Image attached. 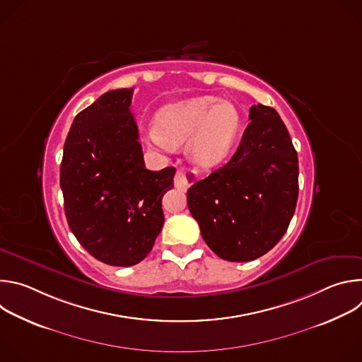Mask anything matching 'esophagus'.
I'll return each instance as SVG.
<instances>
[{
  "label": "esophagus",
  "instance_id": "34e87169",
  "mask_svg": "<svg viewBox=\"0 0 362 362\" xmlns=\"http://www.w3.org/2000/svg\"><path fill=\"white\" fill-rule=\"evenodd\" d=\"M197 179L194 170H177L175 176V186L180 190H187Z\"/></svg>",
  "mask_w": 362,
  "mask_h": 362
}]
</instances>
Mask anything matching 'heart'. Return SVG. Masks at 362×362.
I'll use <instances>...</instances> for the list:
<instances>
[{
	"label": "heart",
	"mask_w": 362,
	"mask_h": 362,
	"mask_svg": "<svg viewBox=\"0 0 362 362\" xmlns=\"http://www.w3.org/2000/svg\"><path fill=\"white\" fill-rule=\"evenodd\" d=\"M240 122L232 101L214 95L193 97L163 107L148 140L160 148L187 143V154L196 165L214 168L229 154Z\"/></svg>",
	"instance_id": "heart-1"
}]
</instances>
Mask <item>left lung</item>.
<instances>
[{
	"label": "left lung",
	"mask_w": 362,
	"mask_h": 362,
	"mask_svg": "<svg viewBox=\"0 0 362 362\" xmlns=\"http://www.w3.org/2000/svg\"><path fill=\"white\" fill-rule=\"evenodd\" d=\"M232 159L187 190L202 238L225 261L249 262L285 235L298 200V154L275 109L257 105Z\"/></svg>",
	"instance_id": "left-lung-1"
}]
</instances>
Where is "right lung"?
Returning a JSON list of instances; mask_svg holds the SVG:
<instances>
[{
	"instance_id": "obj_1",
	"label": "right lung",
	"mask_w": 362,
	"mask_h": 362,
	"mask_svg": "<svg viewBox=\"0 0 362 362\" xmlns=\"http://www.w3.org/2000/svg\"><path fill=\"white\" fill-rule=\"evenodd\" d=\"M133 88L100 95L80 112L67 134L60 186L69 226L100 262L133 267L159 236L162 197L175 168L147 170L130 112Z\"/></svg>"
}]
</instances>
